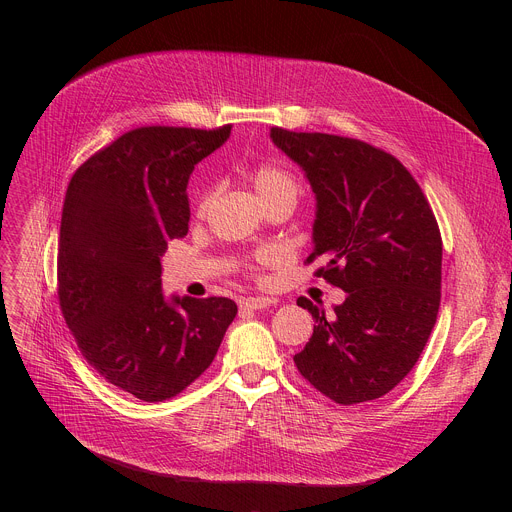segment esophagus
Segmentation results:
<instances>
[{
	"mask_svg": "<svg viewBox=\"0 0 512 512\" xmlns=\"http://www.w3.org/2000/svg\"><path fill=\"white\" fill-rule=\"evenodd\" d=\"M272 305H276V299H267V297H253V299L240 301V309H245V311H259V309H267Z\"/></svg>",
	"mask_w": 512,
	"mask_h": 512,
	"instance_id": "obj_1",
	"label": "esophagus"
}]
</instances>
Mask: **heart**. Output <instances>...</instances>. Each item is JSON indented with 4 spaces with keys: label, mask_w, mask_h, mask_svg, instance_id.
Instances as JSON below:
<instances>
[{
    "label": "heart",
    "mask_w": 512,
    "mask_h": 512,
    "mask_svg": "<svg viewBox=\"0 0 512 512\" xmlns=\"http://www.w3.org/2000/svg\"><path fill=\"white\" fill-rule=\"evenodd\" d=\"M249 178L261 201L272 207L276 203H297L301 197V182L290 170L278 164H259L249 172ZM213 203V191H205L197 201V215H205Z\"/></svg>",
    "instance_id": "b5f03b06"
}]
</instances>
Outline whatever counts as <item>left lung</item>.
Returning a JSON list of instances; mask_svg holds the SVG:
<instances>
[{
    "instance_id": "8db88e82",
    "label": "left lung",
    "mask_w": 512,
    "mask_h": 512,
    "mask_svg": "<svg viewBox=\"0 0 512 512\" xmlns=\"http://www.w3.org/2000/svg\"><path fill=\"white\" fill-rule=\"evenodd\" d=\"M274 145L315 193L311 263L346 299L326 311L301 297L313 336L294 355L303 378L338 405L388 394L415 367L434 330L442 236L434 211L400 161L363 141L274 126Z\"/></svg>"
}]
</instances>
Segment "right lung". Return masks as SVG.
<instances>
[{"label":"right lung","instance_id":"add662e5","mask_svg":"<svg viewBox=\"0 0 512 512\" xmlns=\"http://www.w3.org/2000/svg\"><path fill=\"white\" fill-rule=\"evenodd\" d=\"M230 128H134L68 184L58 242L64 319L101 378L145 402L191 386L238 311L224 297L168 299L161 290L168 240L186 236L191 220L188 178Z\"/></svg>","mask_w":512,"mask_h":512}]
</instances>
